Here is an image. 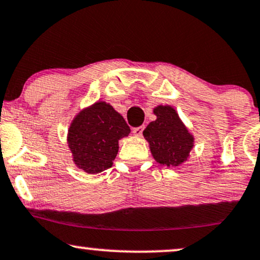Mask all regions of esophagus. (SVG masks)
Here are the masks:
<instances>
[{
    "label": "esophagus",
    "instance_id": "34e87169",
    "mask_svg": "<svg viewBox=\"0 0 260 260\" xmlns=\"http://www.w3.org/2000/svg\"><path fill=\"white\" fill-rule=\"evenodd\" d=\"M143 131H144V127H143V126L137 127V128H134V129H133V134H134V136H136V137H142Z\"/></svg>",
    "mask_w": 260,
    "mask_h": 260
}]
</instances>
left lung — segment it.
Returning a JSON list of instances; mask_svg holds the SVG:
<instances>
[{
  "mask_svg": "<svg viewBox=\"0 0 260 260\" xmlns=\"http://www.w3.org/2000/svg\"><path fill=\"white\" fill-rule=\"evenodd\" d=\"M156 120L150 122L143 136L149 143L154 160L167 167H178L189 160L195 137L171 105L154 108Z\"/></svg>",
  "mask_w": 260,
  "mask_h": 260,
  "instance_id": "left-lung-1",
  "label": "left lung"
}]
</instances>
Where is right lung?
Masks as SVG:
<instances>
[{
    "instance_id": "obj_1",
    "label": "right lung",
    "mask_w": 260,
    "mask_h": 260,
    "mask_svg": "<svg viewBox=\"0 0 260 260\" xmlns=\"http://www.w3.org/2000/svg\"><path fill=\"white\" fill-rule=\"evenodd\" d=\"M129 133L124 118L110 103L98 100L86 106L68 128L67 142L74 165L88 174L108 170L118 152V140Z\"/></svg>"
}]
</instances>
